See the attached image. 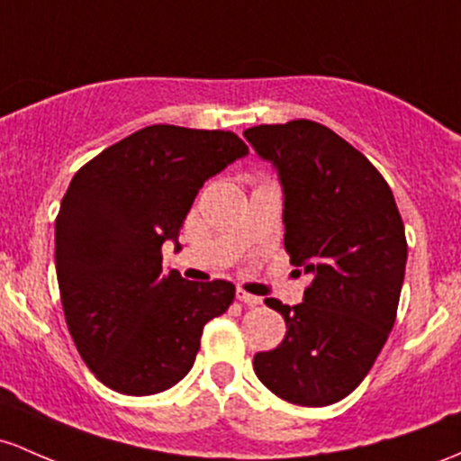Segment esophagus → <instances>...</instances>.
<instances>
[{
    "instance_id": "34e87169",
    "label": "esophagus",
    "mask_w": 461,
    "mask_h": 461,
    "mask_svg": "<svg viewBox=\"0 0 461 461\" xmlns=\"http://www.w3.org/2000/svg\"><path fill=\"white\" fill-rule=\"evenodd\" d=\"M236 297H239V302H242V304H247V306H260L262 304V297L251 295V293H247L245 288H239V291H236Z\"/></svg>"
}]
</instances>
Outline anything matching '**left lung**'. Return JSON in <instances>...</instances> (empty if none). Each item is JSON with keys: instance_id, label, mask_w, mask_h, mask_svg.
Wrapping results in <instances>:
<instances>
[{"instance_id": "obj_1", "label": "left lung", "mask_w": 461, "mask_h": 461, "mask_svg": "<svg viewBox=\"0 0 461 461\" xmlns=\"http://www.w3.org/2000/svg\"><path fill=\"white\" fill-rule=\"evenodd\" d=\"M245 138L273 161L285 188V249L312 282L304 302L265 304L285 341L254 357L256 376L282 401L326 407L358 387L393 328L407 265L392 188L361 150L312 120L260 124Z\"/></svg>"}]
</instances>
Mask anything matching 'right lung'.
<instances>
[{"instance_id": "right-lung-1", "label": "right lung", "mask_w": 461, "mask_h": 461, "mask_svg": "<svg viewBox=\"0 0 461 461\" xmlns=\"http://www.w3.org/2000/svg\"><path fill=\"white\" fill-rule=\"evenodd\" d=\"M231 131L153 124L87 161L60 201L54 260L76 350L129 396L176 385L203 326L234 302L225 280L188 282L161 267L201 185L247 155Z\"/></svg>"}]
</instances>
